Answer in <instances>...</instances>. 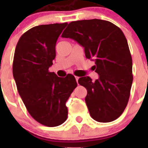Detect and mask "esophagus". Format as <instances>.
Segmentation results:
<instances>
[{
    "instance_id": "obj_1",
    "label": "esophagus",
    "mask_w": 148,
    "mask_h": 148,
    "mask_svg": "<svg viewBox=\"0 0 148 148\" xmlns=\"http://www.w3.org/2000/svg\"><path fill=\"white\" fill-rule=\"evenodd\" d=\"M75 80H76V82H78V78H79V77H78V76H75Z\"/></svg>"
}]
</instances>
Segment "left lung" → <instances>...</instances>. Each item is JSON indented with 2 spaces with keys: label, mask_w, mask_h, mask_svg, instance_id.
Returning a JSON list of instances; mask_svg holds the SVG:
<instances>
[{
  "label": "left lung",
  "mask_w": 148,
  "mask_h": 148,
  "mask_svg": "<svg viewBox=\"0 0 148 148\" xmlns=\"http://www.w3.org/2000/svg\"><path fill=\"white\" fill-rule=\"evenodd\" d=\"M75 40L84 48L86 58L95 61L99 75L78 79L87 90L85 101L90 116L99 122H110L125 110L130 94L132 57L127 40L119 27L100 19L72 21L61 35Z\"/></svg>",
  "instance_id": "8db88e82"
}]
</instances>
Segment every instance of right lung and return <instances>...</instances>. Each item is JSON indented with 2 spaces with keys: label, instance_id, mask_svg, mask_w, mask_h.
Masks as SVG:
<instances>
[{
  "label": "right lung",
  "instance_id": "right-lung-1",
  "mask_svg": "<svg viewBox=\"0 0 148 148\" xmlns=\"http://www.w3.org/2000/svg\"><path fill=\"white\" fill-rule=\"evenodd\" d=\"M66 25L32 27L21 36L14 55L12 73L18 93L32 118L47 127L66 121V102L77 87L74 75L61 78L49 71L56 58V41Z\"/></svg>",
  "mask_w": 148,
  "mask_h": 148
}]
</instances>
